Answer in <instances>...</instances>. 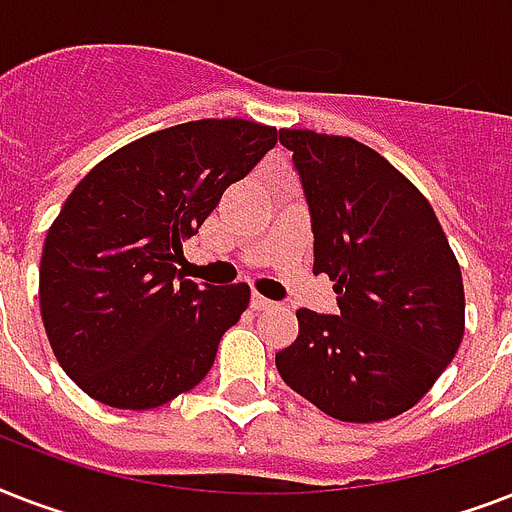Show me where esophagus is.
<instances>
[{"label":"esophagus","instance_id":"esophagus-1","mask_svg":"<svg viewBox=\"0 0 512 512\" xmlns=\"http://www.w3.org/2000/svg\"><path fill=\"white\" fill-rule=\"evenodd\" d=\"M273 300H268V297H263V295H252V308H255V311H268V308H273Z\"/></svg>","mask_w":512,"mask_h":512}]
</instances>
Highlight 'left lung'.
Returning a JSON list of instances; mask_svg holds the SVG:
<instances>
[{
  "label": "left lung",
  "instance_id": "1",
  "mask_svg": "<svg viewBox=\"0 0 512 512\" xmlns=\"http://www.w3.org/2000/svg\"><path fill=\"white\" fill-rule=\"evenodd\" d=\"M279 140L311 207L313 273L335 281L340 316L300 308V335L276 369L335 420L398 417L460 348V263L430 201L374 148L313 130H279Z\"/></svg>",
  "mask_w": 512,
  "mask_h": 512
}]
</instances>
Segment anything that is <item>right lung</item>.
Segmentation results:
<instances>
[{
	"label": "right lung",
	"instance_id": "right-lung-1",
	"mask_svg": "<svg viewBox=\"0 0 512 512\" xmlns=\"http://www.w3.org/2000/svg\"><path fill=\"white\" fill-rule=\"evenodd\" d=\"M276 127L199 119L106 156L68 193L39 263L52 353L90 398L156 409L196 388L249 284L199 287L175 263L231 183L276 146Z\"/></svg>",
	"mask_w": 512,
	"mask_h": 512
}]
</instances>
